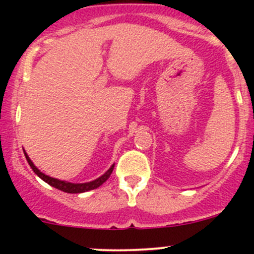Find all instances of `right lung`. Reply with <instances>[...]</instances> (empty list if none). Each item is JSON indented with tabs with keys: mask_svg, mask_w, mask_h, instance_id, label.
I'll return each mask as SVG.
<instances>
[{
	"mask_svg": "<svg viewBox=\"0 0 254 254\" xmlns=\"http://www.w3.org/2000/svg\"><path fill=\"white\" fill-rule=\"evenodd\" d=\"M23 152H24L25 158H27L28 163H29V166L32 167V170L34 171L35 175L39 177L40 179H43L45 183H48L49 186L54 187V188L59 189V190L65 191V193L78 194V193H84V191L92 190V189H97L98 187H101L102 184H103L104 182L109 178V177H111L113 170H114V165H112L111 168H109V170L107 171L104 175L98 177V178L94 179V181L86 182V183H71V182H67V181H60V179H58V178H53V177L47 176L45 173L40 172L39 168H37V166L32 162V160H30L29 156L27 155V152H25L24 150H23Z\"/></svg>",
	"mask_w": 254,
	"mask_h": 254,
	"instance_id": "obj_1",
	"label": "right lung"
}]
</instances>
